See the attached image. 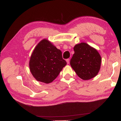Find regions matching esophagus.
Returning a JSON list of instances; mask_svg holds the SVG:
<instances>
[{
  "instance_id": "1",
  "label": "esophagus",
  "mask_w": 121,
  "mask_h": 121,
  "mask_svg": "<svg viewBox=\"0 0 121 121\" xmlns=\"http://www.w3.org/2000/svg\"><path fill=\"white\" fill-rule=\"evenodd\" d=\"M66 62H67V64H69V59H67V60H66Z\"/></svg>"
}]
</instances>
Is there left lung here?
I'll return each mask as SVG.
<instances>
[{"instance_id":"1","label":"left lung","mask_w":121,"mask_h":121,"mask_svg":"<svg viewBox=\"0 0 121 121\" xmlns=\"http://www.w3.org/2000/svg\"><path fill=\"white\" fill-rule=\"evenodd\" d=\"M70 66L78 77L84 80L94 78L100 69L101 57L96 49L81 43L74 47Z\"/></svg>"}]
</instances>
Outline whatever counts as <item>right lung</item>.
Listing matches in <instances>:
<instances>
[{
    "label": "right lung",
    "instance_id": "right-lung-1",
    "mask_svg": "<svg viewBox=\"0 0 121 121\" xmlns=\"http://www.w3.org/2000/svg\"><path fill=\"white\" fill-rule=\"evenodd\" d=\"M66 65L61 51L47 39L42 40L36 45L29 62L32 75L45 83L54 80Z\"/></svg>",
    "mask_w": 121,
    "mask_h": 121
}]
</instances>
